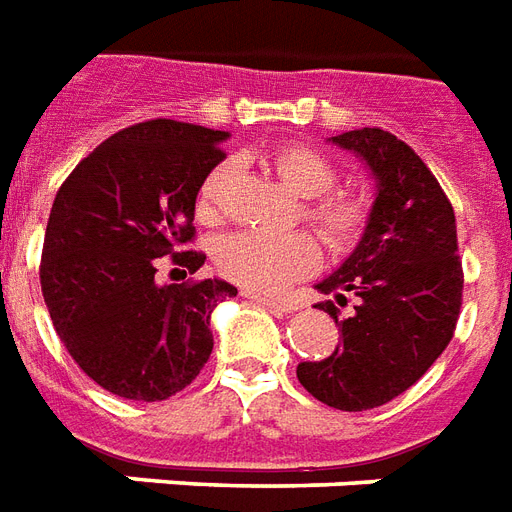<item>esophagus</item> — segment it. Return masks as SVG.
Segmentation results:
<instances>
[{
  "label": "esophagus",
  "mask_w": 512,
  "mask_h": 512,
  "mask_svg": "<svg viewBox=\"0 0 512 512\" xmlns=\"http://www.w3.org/2000/svg\"><path fill=\"white\" fill-rule=\"evenodd\" d=\"M244 295H246V298H249V301H255V304L268 306V309H271V312H279V314L290 312V304H287V301H282V298H274V295L252 293V290H246Z\"/></svg>",
  "instance_id": "esophagus-1"
}]
</instances>
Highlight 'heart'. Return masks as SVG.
Returning a JSON list of instances; mask_svg holds the SVG:
<instances>
[{"label": "heart", "mask_w": 512, "mask_h": 512, "mask_svg": "<svg viewBox=\"0 0 512 512\" xmlns=\"http://www.w3.org/2000/svg\"><path fill=\"white\" fill-rule=\"evenodd\" d=\"M266 165L293 195L304 198L301 219L331 255H344L358 246L372 219V206L355 189L333 187L336 165L331 157L306 143H285L268 151ZM227 176L230 165L219 162L200 184L195 211L203 225H217L225 214ZM214 263L225 279L252 293H279L295 279L312 274L320 263V249L301 230L285 236L230 233L214 249Z\"/></svg>", "instance_id": "b5f03b06"}]
</instances>
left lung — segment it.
I'll list each match as a JSON object with an SVG mask.
<instances>
[{"mask_svg": "<svg viewBox=\"0 0 512 512\" xmlns=\"http://www.w3.org/2000/svg\"><path fill=\"white\" fill-rule=\"evenodd\" d=\"M336 146L361 154L377 179L372 219L339 271L317 290L353 312L320 309L339 323V347L320 361L298 363V382L333 410L382 407L429 372L456 331L464 271L456 214L426 162L380 127L342 132Z\"/></svg>", "mask_w": 512, "mask_h": 512, "instance_id": "left-lung-1", "label": "left lung"}]
</instances>
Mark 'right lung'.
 <instances>
[{
    "label": "right lung",
    "instance_id": "obj_1",
    "mask_svg": "<svg viewBox=\"0 0 512 512\" xmlns=\"http://www.w3.org/2000/svg\"><path fill=\"white\" fill-rule=\"evenodd\" d=\"M227 132L173 119L132 124L83 157L56 192L40 287L59 339L121 399L176 396L206 366L222 279L160 285V257L195 274V200Z\"/></svg>",
    "mask_w": 512,
    "mask_h": 512
}]
</instances>
